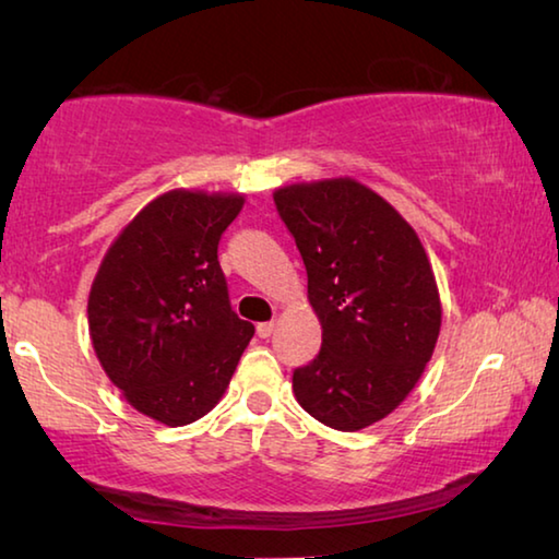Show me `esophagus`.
Listing matches in <instances>:
<instances>
[{
    "mask_svg": "<svg viewBox=\"0 0 559 559\" xmlns=\"http://www.w3.org/2000/svg\"><path fill=\"white\" fill-rule=\"evenodd\" d=\"M273 330H276V323H273V320H271V323H259L257 325V335L259 337H271Z\"/></svg>",
    "mask_w": 559,
    "mask_h": 559,
    "instance_id": "obj_1",
    "label": "esophagus"
}]
</instances>
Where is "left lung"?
<instances>
[{"instance_id":"1","label":"left lung","mask_w":559,"mask_h":559,"mask_svg":"<svg viewBox=\"0 0 559 559\" xmlns=\"http://www.w3.org/2000/svg\"><path fill=\"white\" fill-rule=\"evenodd\" d=\"M273 202L323 328L318 357L293 372L296 400L330 429L372 427L409 396L437 347L441 298L427 251L409 222L353 177L278 187Z\"/></svg>"}]
</instances>
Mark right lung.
Instances as JSON below:
<instances>
[{"mask_svg":"<svg viewBox=\"0 0 559 559\" xmlns=\"http://www.w3.org/2000/svg\"><path fill=\"white\" fill-rule=\"evenodd\" d=\"M243 194L169 189L110 243L88 296V330L108 380L167 427L212 412L253 325L231 310L216 246Z\"/></svg>","mask_w":559,"mask_h":559,"instance_id":"add662e5","label":"right lung"}]
</instances>
